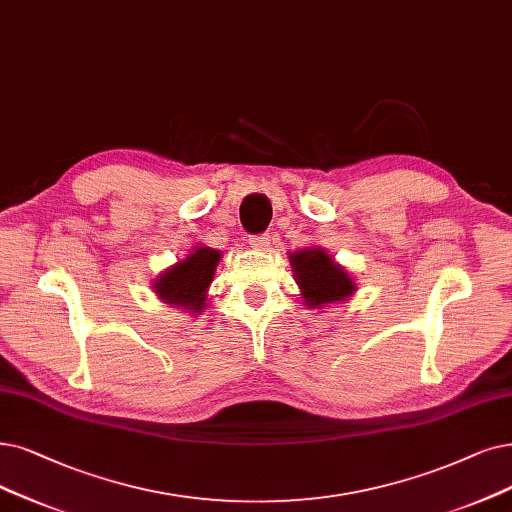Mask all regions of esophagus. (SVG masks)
I'll return each instance as SVG.
<instances>
[{"label": "esophagus", "mask_w": 512, "mask_h": 512, "mask_svg": "<svg viewBox=\"0 0 512 512\" xmlns=\"http://www.w3.org/2000/svg\"><path fill=\"white\" fill-rule=\"evenodd\" d=\"M250 245L254 250H267L269 245H271V237L267 235V233H262V235H252L250 237Z\"/></svg>", "instance_id": "esophagus-1"}]
</instances>
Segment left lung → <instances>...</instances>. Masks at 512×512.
<instances>
[{
  "mask_svg": "<svg viewBox=\"0 0 512 512\" xmlns=\"http://www.w3.org/2000/svg\"><path fill=\"white\" fill-rule=\"evenodd\" d=\"M294 279L311 309L342 302L357 292V285L323 248H306L290 254Z\"/></svg>",
  "mask_w": 512,
  "mask_h": 512,
  "instance_id": "8db88e82",
  "label": "left lung"
}]
</instances>
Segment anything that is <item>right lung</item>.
Listing matches in <instances>:
<instances>
[{"label":"right lung","mask_w":512,"mask_h":512,"mask_svg":"<svg viewBox=\"0 0 512 512\" xmlns=\"http://www.w3.org/2000/svg\"><path fill=\"white\" fill-rule=\"evenodd\" d=\"M218 260V250L197 245L185 260L176 262L174 267L166 269L155 279V294L163 302L182 306V309L191 313H201L206 309V292L214 279Z\"/></svg>","instance_id":"add662e5"}]
</instances>
